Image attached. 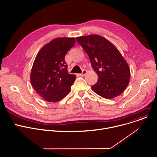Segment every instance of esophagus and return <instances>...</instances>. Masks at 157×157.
<instances>
[{
  "mask_svg": "<svg viewBox=\"0 0 157 157\" xmlns=\"http://www.w3.org/2000/svg\"><path fill=\"white\" fill-rule=\"evenodd\" d=\"M86 72H87V71H86V70H83V71H82V72L81 73V74H79V76L83 77V76H84L86 74Z\"/></svg>",
  "mask_w": 157,
  "mask_h": 157,
  "instance_id": "34e87169",
  "label": "esophagus"
}]
</instances>
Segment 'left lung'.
I'll use <instances>...</instances> for the list:
<instances>
[{
	"mask_svg": "<svg viewBox=\"0 0 157 157\" xmlns=\"http://www.w3.org/2000/svg\"><path fill=\"white\" fill-rule=\"evenodd\" d=\"M78 44L88 55L98 81L91 89L107 99L116 97L125 90L130 79V69L110 41L98 35L77 37Z\"/></svg>",
	"mask_w": 157,
	"mask_h": 157,
	"instance_id": "1",
	"label": "left lung"
}]
</instances>
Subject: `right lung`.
Here are the masks:
<instances>
[{
    "mask_svg": "<svg viewBox=\"0 0 157 157\" xmlns=\"http://www.w3.org/2000/svg\"><path fill=\"white\" fill-rule=\"evenodd\" d=\"M75 42V38L54 39L36 56L30 81L36 92L47 101H59L71 91L76 76L68 73L65 56Z\"/></svg>",
    "mask_w": 157,
    "mask_h": 157,
    "instance_id": "right-lung-1",
    "label": "right lung"
}]
</instances>
